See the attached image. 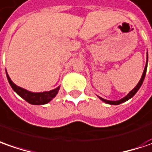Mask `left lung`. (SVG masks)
I'll return each instance as SVG.
<instances>
[{
    "label": "left lung",
    "instance_id": "obj_1",
    "mask_svg": "<svg viewBox=\"0 0 152 152\" xmlns=\"http://www.w3.org/2000/svg\"><path fill=\"white\" fill-rule=\"evenodd\" d=\"M147 63H148V55H147V60H146V64H145V69L144 71H143V74H142V76H141V78H140V80L138 82V84L135 86V87L134 88L133 90H131L130 92H129L128 94L125 96L123 98H121V99H119L118 101H110V100H106V99H104V98H102L101 97H99L101 100H102V102H106L107 104H111V105H118V104H120V103H122V102H126V101H128L129 99H130L131 97H134V95L136 93V92H138V90L140 89V87L142 85V83H143V81H144L145 79V73H146V69H147Z\"/></svg>",
    "mask_w": 152,
    "mask_h": 152
}]
</instances>
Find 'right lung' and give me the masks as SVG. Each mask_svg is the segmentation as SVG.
Here are the masks:
<instances>
[{
	"label": "right lung",
	"mask_w": 152,
	"mask_h": 152,
	"mask_svg": "<svg viewBox=\"0 0 152 152\" xmlns=\"http://www.w3.org/2000/svg\"><path fill=\"white\" fill-rule=\"evenodd\" d=\"M7 80L10 83V85L12 86V88L14 90V92H16L22 98H23L25 101L30 103V104H34V105H42V104H46L48 102H50L54 97L57 95V93L60 90V86H59L56 87L55 89L47 91V92H33L28 91L24 88H22L20 86H17L15 83L12 82L11 80V78L9 77V75L7 72Z\"/></svg>",
	"instance_id": "obj_1"
}]
</instances>
